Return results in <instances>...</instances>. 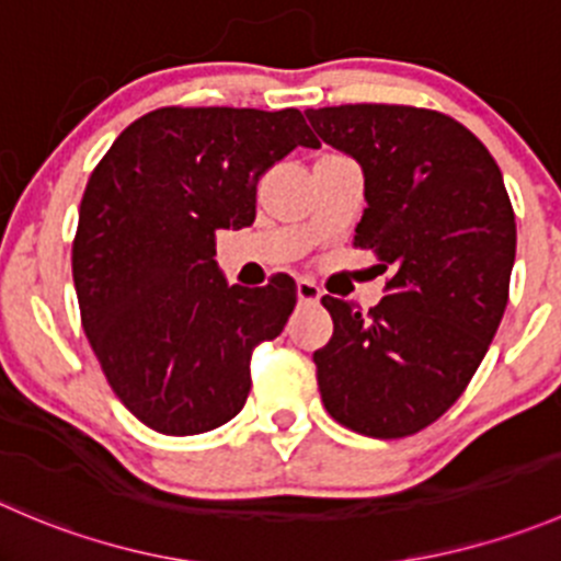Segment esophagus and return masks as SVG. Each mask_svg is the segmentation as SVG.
Segmentation results:
<instances>
[{
	"label": "esophagus",
	"instance_id": "obj_1",
	"mask_svg": "<svg viewBox=\"0 0 561 561\" xmlns=\"http://www.w3.org/2000/svg\"><path fill=\"white\" fill-rule=\"evenodd\" d=\"M296 293H298V301L301 304H318L320 298H323V290H320L312 279H298Z\"/></svg>",
	"mask_w": 561,
	"mask_h": 561
}]
</instances>
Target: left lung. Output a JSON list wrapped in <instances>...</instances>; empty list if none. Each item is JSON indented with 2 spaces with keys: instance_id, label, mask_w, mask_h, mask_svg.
Masks as SVG:
<instances>
[{
  "instance_id": "left-lung-1",
  "label": "left lung",
  "mask_w": 561,
  "mask_h": 561,
  "mask_svg": "<svg viewBox=\"0 0 561 561\" xmlns=\"http://www.w3.org/2000/svg\"><path fill=\"white\" fill-rule=\"evenodd\" d=\"M307 117L362 167L367 208L353 247L391 271L367 314L320 298L334 320L312 356L320 397L362 436H413L463 394L502 323L515 263L502 170L466 125L433 108L345 103Z\"/></svg>"
}]
</instances>
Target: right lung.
<instances>
[{"instance_id":"1","label":"right lung","mask_w":561,"mask_h":561,"mask_svg":"<svg viewBox=\"0 0 561 561\" xmlns=\"http://www.w3.org/2000/svg\"><path fill=\"white\" fill-rule=\"evenodd\" d=\"M320 148L298 108L164 106L134 119L87 181L73 238L81 325L123 405L164 436L225 425L252 351L282 334L296 282L227 285L216 230L254 221L257 181Z\"/></svg>"}]
</instances>
